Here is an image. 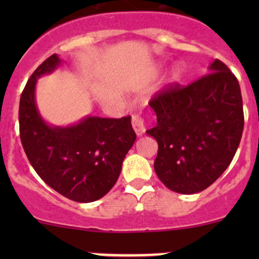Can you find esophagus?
<instances>
[{"instance_id":"1","label":"esophagus","mask_w":259,"mask_h":259,"mask_svg":"<svg viewBox=\"0 0 259 259\" xmlns=\"http://www.w3.org/2000/svg\"><path fill=\"white\" fill-rule=\"evenodd\" d=\"M132 125L134 132L137 133L138 137H142L145 132V126H144V120L139 116V115H134L132 117Z\"/></svg>"}]
</instances>
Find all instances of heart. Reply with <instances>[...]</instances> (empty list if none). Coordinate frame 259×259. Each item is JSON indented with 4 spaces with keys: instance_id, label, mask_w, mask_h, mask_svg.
Masks as SVG:
<instances>
[{
    "instance_id": "1",
    "label": "heart",
    "mask_w": 259,
    "mask_h": 259,
    "mask_svg": "<svg viewBox=\"0 0 259 259\" xmlns=\"http://www.w3.org/2000/svg\"><path fill=\"white\" fill-rule=\"evenodd\" d=\"M184 72H185V66L183 64H180V62H178V64L174 65L173 69H171L169 81H170L171 83L179 82V81L183 79V76H184Z\"/></svg>"
}]
</instances>
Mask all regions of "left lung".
<instances>
[{
  "mask_svg": "<svg viewBox=\"0 0 259 259\" xmlns=\"http://www.w3.org/2000/svg\"><path fill=\"white\" fill-rule=\"evenodd\" d=\"M208 70L185 88L169 86L149 103L156 125L146 134L159 148L154 169L166 188L180 194L213 184L231 164L242 138L238 80L219 60Z\"/></svg>",
  "mask_w": 259,
  "mask_h": 259,
  "instance_id": "obj_1",
  "label": "left lung"
}]
</instances>
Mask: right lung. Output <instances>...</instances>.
Here are the masks:
<instances>
[{"instance_id":"add662e5","label":"right lung","mask_w":259,"mask_h":259,"mask_svg":"<svg viewBox=\"0 0 259 259\" xmlns=\"http://www.w3.org/2000/svg\"><path fill=\"white\" fill-rule=\"evenodd\" d=\"M61 64L54 54L26 83L18 110L21 143L31 165L49 187L75 202H95L115 185L137 134L132 116L88 115L66 126L45 121L36 104V83Z\"/></svg>"}]
</instances>
